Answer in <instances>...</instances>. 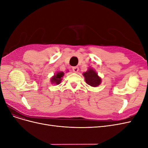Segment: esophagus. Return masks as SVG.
Wrapping results in <instances>:
<instances>
[{"label": "esophagus", "instance_id": "34e87169", "mask_svg": "<svg viewBox=\"0 0 148 148\" xmlns=\"http://www.w3.org/2000/svg\"><path fill=\"white\" fill-rule=\"evenodd\" d=\"M72 70L73 71V72L77 73V72H78V71H79V68H78V66H73V68H72Z\"/></svg>", "mask_w": 148, "mask_h": 148}]
</instances>
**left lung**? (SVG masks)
I'll use <instances>...</instances> for the list:
<instances>
[{
	"mask_svg": "<svg viewBox=\"0 0 148 148\" xmlns=\"http://www.w3.org/2000/svg\"><path fill=\"white\" fill-rule=\"evenodd\" d=\"M86 83L92 87H97L101 83V78L98 76L95 70L89 68L88 71L83 73Z\"/></svg>",
	"mask_w": 148,
	"mask_h": 148,
	"instance_id": "left-lung-1",
	"label": "left lung"
}]
</instances>
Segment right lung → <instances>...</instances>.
<instances>
[{
	"label": "right lung",
	"mask_w": 148,
	"mask_h": 148,
	"mask_svg": "<svg viewBox=\"0 0 148 148\" xmlns=\"http://www.w3.org/2000/svg\"><path fill=\"white\" fill-rule=\"evenodd\" d=\"M64 73L62 72V71H59V72H57L56 74H55L51 79V82L53 84H59L62 80V77H64Z\"/></svg>",
	"instance_id": "obj_1"
}]
</instances>
